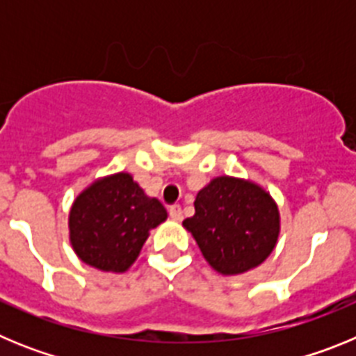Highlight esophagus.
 <instances>
[{"label":"esophagus","instance_id":"34e87169","mask_svg":"<svg viewBox=\"0 0 356 356\" xmlns=\"http://www.w3.org/2000/svg\"><path fill=\"white\" fill-rule=\"evenodd\" d=\"M169 216H171V219L172 221H181V209H180V205H172V207H169Z\"/></svg>","mask_w":356,"mask_h":356}]
</instances>
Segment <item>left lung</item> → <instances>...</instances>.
Returning <instances> with one entry per match:
<instances>
[{
  "instance_id": "left-lung-1",
  "label": "left lung",
  "mask_w": 356,
  "mask_h": 356,
  "mask_svg": "<svg viewBox=\"0 0 356 356\" xmlns=\"http://www.w3.org/2000/svg\"><path fill=\"white\" fill-rule=\"evenodd\" d=\"M196 213L184 221L207 262L221 275L260 266L275 250L280 212L257 184L232 176L213 178L197 193Z\"/></svg>"
}]
</instances>
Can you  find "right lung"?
Wrapping results in <instances>:
<instances>
[{"label":"right lung","mask_w":356,"mask_h":356,"mask_svg":"<svg viewBox=\"0 0 356 356\" xmlns=\"http://www.w3.org/2000/svg\"><path fill=\"white\" fill-rule=\"evenodd\" d=\"M168 219L156 197H147L128 172L94 181L74 200L69 237L81 262L99 271L124 273L139 257L151 228Z\"/></svg>","instance_id":"obj_1"}]
</instances>
